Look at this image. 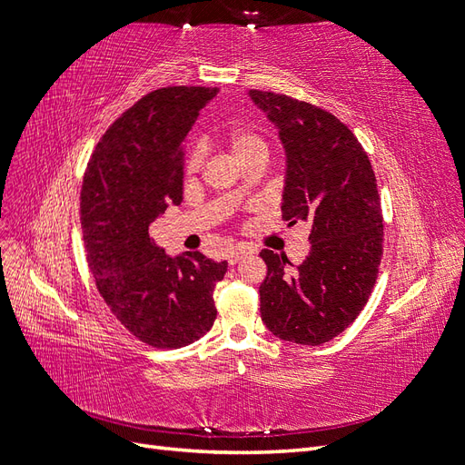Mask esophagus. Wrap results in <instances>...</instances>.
<instances>
[{
  "label": "esophagus",
  "instance_id": "esophagus-1",
  "mask_svg": "<svg viewBox=\"0 0 465 465\" xmlns=\"http://www.w3.org/2000/svg\"><path fill=\"white\" fill-rule=\"evenodd\" d=\"M248 254H250L248 250L238 248V250H232V252H231V254H229V258H227V260H229V263H231V265H234V263H238V262H241V260H244Z\"/></svg>",
  "mask_w": 465,
  "mask_h": 465
}]
</instances>
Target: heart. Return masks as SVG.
I'll return each instance as SVG.
<instances>
[{"label":"heart","mask_w":465,"mask_h":465,"mask_svg":"<svg viewBox=\"0 0 465 465\" xmlns=\"http://www.w3.org/2000/svg\"><path fill=\"white\" fill-rule=\"evenodd\" d=\"M227 145L232 153V157L244 164L246 161L252 159H265L270 157V143L267 139L250 128H234L227 134ZM203 163V145L202 143H193L186 154V163L184 168L188 174H193L200 171V166Z\"/></svg>","instance_id":"heart-1"}]
</instances>
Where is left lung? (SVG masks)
Returning <instances> with one entry per match:
<instances>
[{"label": "left lung", "instance_id": "obj_1", "mask_svg": "<svg viewBox=\"0 0 465 465\" xmlns=\"http://www.w3.org/2000/svg\"><path fill=\"white\" fill-rule=\"evenodd\" d=\"M287 153L283 219L311 223V252L289 270L285 254L262 250V320L279 340L322 345L355 322L382 260L376 176L359 139L330 112L287 94L252 89Z\"/></svg>", "mask_w": 465, "mask_h": 465}]
</instances>
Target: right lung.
Instances as JSON below:
<instances>
[{
    "instance_id": "1",
    "label": "right lung",
    "mask_w": 465,
    "mask_h": 465,
    "mask_svg": "<svg viewBox=\"0 0 465 465\" xmlns=\"http://www.w3.org/2000/svg\"><path fill=\"white\" fill-rule=\"evenodd\" d=\"M211 87L157 89L124 112L98 142L83 176L81 227L101 297L139 341L178 349L198 341L217 318L215 285L227 262L202 252L171 258L149 224L182 202V142Z\"/></svg>"
}]
</instances>
